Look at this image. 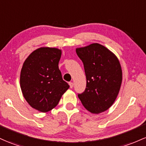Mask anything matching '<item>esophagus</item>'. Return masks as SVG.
<instances>
[{"instance_id": "34e87169", "label": "esophagus", "mask_w": 146, "mask_h": 146, "mask_svg": "<svg viewBox=\"0 0 146 146\" xmlns=\"http://www.w3.org/2000/svg\"><path fill=\"white\" fill-rule=\"evenodd\" d=\"M69 86H70V88H73V83L72 82H69Z\"/></svg>"}]
</instances>
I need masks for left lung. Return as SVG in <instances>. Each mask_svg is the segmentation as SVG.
<instances>
[{
	"instance_id": "obj_1",
	"label": "left lung",
	"mask_w": 146,
	"mask_h": 146,
	"mask_svg": "<svg viewBox=\"0 0 146 146\" xmlns=\"http://www.w3.org/2000/svg\"><path fill=\"white\" fill-rule=\"evenodd\" d=\"M76 53L83 62L86 78L85 90L78 98L91 113L106 111L116 99L122 83L119 61L110 50L97 43L76 48Z\"/></svg>"
}]
</instances>
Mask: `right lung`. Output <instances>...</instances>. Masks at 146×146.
Returning <instances> with one entry per match:
<instances>
[{"label":"right lung","instance_id":"obj_1","mask_svg":"<svg viewBox=\"0 0 146 146\" xmlns=\"http://www.w3.org/2000/svg\"><path fill=\"white\" fill-rule=\"evenodd\" d=\"M61 55L62 50L58 48H39L28 56L21 70L23 97L30 106L39 111L52 110L69 88L59 69Z\"/></svg>","mask_w":146,"mask_h":146}]
</instances>
